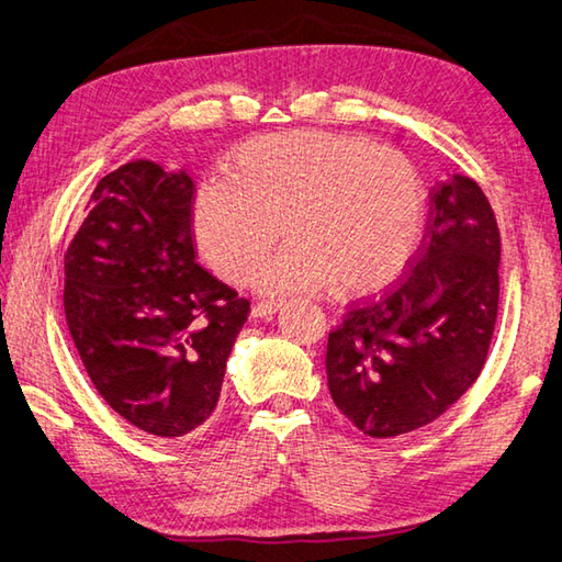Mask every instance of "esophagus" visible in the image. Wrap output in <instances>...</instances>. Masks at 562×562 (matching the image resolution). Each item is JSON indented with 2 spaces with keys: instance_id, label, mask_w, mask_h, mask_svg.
<instances>
[{
  "instance_id": "esophagus-1",
  "label": "esophagus",
  "mask_w": 562,
  "mask_h": 562,
  "mask_svg": "<svg viewBox=\"0 0 562 562\" xmlns=\"http://www.w3.org/2000/svg\"><path fill=\"white\" fill-rule=\"evenodd\" d=\"M282 307V302H274V300H265V302H258L255 307L250 310V316H255V319H268V316L278 314V310Z\"/></svg>"
}]
</instances>
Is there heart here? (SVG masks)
Wrapping results in <instances>:
<instances>
[{
	"mask_svg": "<svg viewBox=\"0 0 562 562\" xmlns=\"http://www.w3.org/2000/svg\"><path fill=\"white\" fill-rule=\"evenodd\" d=\"M292 246L255 282L288 294L334 282L339 292L379 290L401 274L425 231V191L397 149L329 132H282L243 145L228 181L193 199V236L213 270L246 282L282 233Z\"/></svg>",
	"mask_w": 562,
	"mask_h": 562,
	"instance_id": "obj_1",
	"label": "heart"
}]
</instances>
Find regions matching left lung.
<instances>
[{
  "instance_id": "1",
  "label": "left lung",
  "mask_w": 562,
  "mask_h": 562,
  "mask_svg": "<svg viewBox=\"0 0 562 562\" xmlns=\"http://www.w3.org/2000/svg\"><path fill=\"white\" fill-rule=\"evenodd\" d=\"M498 260L502 238L479 183L462 175L437 183L411 274L353 302L326 344L331 397L361 432H413L479 379L498 312Z\"/></svg>"
}]
</instances>
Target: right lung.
<instances>
[{
	"label": "right lung",
	"instance_id": "obj_1",
	"mask_svg": "<svg viewBox=\"0 0 562 562\" xmlns=\"http://www.w3.org/2000/svg\"><path fill=\"white\" fill-rule=\"evenodd\" d=\"M66 250L68 331L95 391L157 437L216 411L250 302L196 262L193 181L149 159L98 181Z\"/></svg>",
	"mask_w": 562,
	"mask_h": 562
}]
</instances>
